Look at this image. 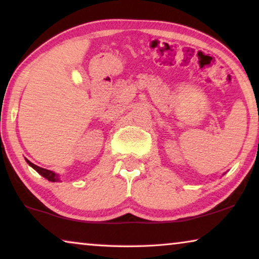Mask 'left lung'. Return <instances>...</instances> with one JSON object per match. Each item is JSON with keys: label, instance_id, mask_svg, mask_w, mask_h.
Here are the masks:
<instances>
[{"label": "left lung", "instance_id": "left-lung-1", "mask_svg": "<svg viewBox=\"0 0 259 259\" xmlns=\"http://www.w3.org/2000/svg\"><path fill=\"white\" fill-rule=\"evenodd\" d=\"M258 140H259V139H258Z\"/></svg>", "mask_w": 259, "mask_h": 259}]
</instances>
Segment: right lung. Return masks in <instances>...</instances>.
<instances>
[{"label":"right lung","mask_w":259,"mask_h":259,"mask_svg":"<svg viewBox=\"0 0 259 259\" xmlns=\"http://www.w3.org/2000/svg\"><path fill=\"white\" fill-rule=\"evenodd\" d=\"M26 161L28 162V164H29V166H31V167H33V168L35 169V171L40 173V175H41L42 177H44V178L48 179L49 182H60L59 176L55 175V173L53 172V171H49V169L42 168V167H40V166H37V165L33 164V162H30L29 160H28V159H26Z\"/></svg>","instance_id":"obj_1"}]
</instances>
